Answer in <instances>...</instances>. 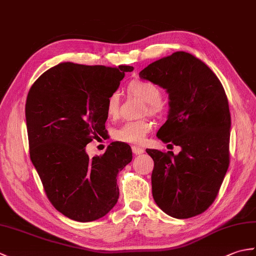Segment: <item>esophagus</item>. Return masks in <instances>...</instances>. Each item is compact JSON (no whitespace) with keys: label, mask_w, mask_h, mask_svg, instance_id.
<instances>
[{"label":"esophagus","mask_w":256,"mask_h":256,"mask_svg":"<svg viewBox=\"0 0 256 256\" xmlns=\"http://www.w3.org/2000/svg\"><path fill=\"white\" fill-rule=\"evenodd\" d=\"M132 152L134 155H140L144 153V148H138V146H132Z\"/></svg>","instance_id":"34e87169"}]
</instances>
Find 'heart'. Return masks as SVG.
Segmentation results:
<instances>
[{"mask_svg":"<svg viewBox=\"0 0 256 256\" xmlns=\"http://www.w3.org/2000/svg\"><path fill=\"white\" fill-rule=\"evenodd\" d=\"M130 94L140 98L145 103H148V108L150 114H156L160 111L162 106V92L160 89L150 81L134 80L128 84ZM120 108V94L114 91L108 96L106 100V113L110 118H116ZM153 125L148 120H138V121H130L116 128L113 136L118 142L126 144L138 145L142 144Z\"/></svg>","mask_w":256,"mask_h":256,"instance_id":"heart-1","label":"heart"}]
</instances>
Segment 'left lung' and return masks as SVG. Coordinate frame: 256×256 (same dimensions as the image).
<instances>
[{
	"label": "left lung",
	"instance_id": "obj_1",
	"mask_svg": "<svg viewBox=\"0 0 256 256\" xmlns=\"http://www.w3.org/2000/svg\"><path fill=\"white\" fill-rule=\"evenodd\" d=\"M140 77L166 90L170 111L157 138L182 148L177 155L146 150L154 160L153 198L172 218L198 216L214 201L229 167L231 116L224 86L186 52L150 64Z\"/></svg>",
	"mask_w": 256,
	"mask_h": 256
}]
</instances>
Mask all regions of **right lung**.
Instances as JSON below:
<instances>
[{"mask_svg":"<svg viewBox=\"0 0 256 256\" xmlns=\"http://www.w3.org/2000/svg\"><path fill=\"white\" fill-rule=\"evenodd\" d=\"M133 69L62 62L42 74L27 94L32 162L48 199L69 219L98 220L118 202L116 176L131 162V148L116 142L90 158L86 146L103 138L108 98Z\"/></svg>","mask_w":256,"mask_h":256,"instance_id":"1","label":"right lung"}]
</instances>
